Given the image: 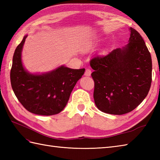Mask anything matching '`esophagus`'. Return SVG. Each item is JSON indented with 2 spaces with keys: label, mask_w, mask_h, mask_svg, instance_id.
Returning <instances> with one entry per match:
<instances>
[{
  "label": "esophagus",
  "mask_w": 160,
  "mask_h": 160,
  "mask_svg": "<svg viewBox=\"0 0 160 160\" xmlns=\"http://www.w3.org/2000/svg\"><path fill=\"white\" fill-rule=\"evenodd\" d=\"M91 74V71L89 69H87L85 71V73H84V75H85V76H90Z\"/></svg>",
  "instance_id": "obj_1"
}]
</instances>
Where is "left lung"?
Wrapping results in <instances>:
<instances>
[{
	"label": "left lung",
	"mask_w": 160,
	"mask_h": 160,
	"mask_svg": "<svg viewBox=\"0 0 160 160\" xmlns=\"http://www.w3.org/2000/svg\"><path fill=\"white\" fill-rule=\"evenodd\" d=\"M128 43L90 61L94 70L93 98L104 113L122 115L135 109L147 97L152 81L151 53L141 35L129 28Z\"/></svg>",
	"instance_id": "1"
}]
</instances>
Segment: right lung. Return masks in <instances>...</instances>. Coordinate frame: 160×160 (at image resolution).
<instances>
[{
  "label": "right lung",
  "mask_w": 160,
  "mask_h": 160,
  "mask_svg": "<svg viewBox=\"0 0 160 160\" xmlns=\"http://www.w3.org/2000/svg\"><path fill=\"white\" fill-rule=\"evenodd\" d=\"M28 35L23 37L13 53L10 80L15 96L32 113L52 115L60 113L71 91L85 69L60 65L45 73H30L24 67L22 51Z\"/></svg>",
  "instance_id": "obj_1"
}]
</instances>
